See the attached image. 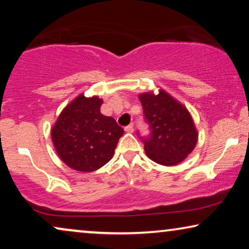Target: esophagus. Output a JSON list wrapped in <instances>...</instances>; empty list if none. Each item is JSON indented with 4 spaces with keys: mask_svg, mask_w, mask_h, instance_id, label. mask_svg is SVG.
Returning a JSON list of instances; mask_svg holds the SVG:
<instances>
[{
    "mask_svg": "<svg viewBox=\"0 0 249 249\" xmlns=\"http://www.w3.org/2000/svg\"><path fill=\"white\" fill-rule=\"evenodd\" d=\"M124 131L128 132V134H131V132H134V127H132V124L127 125V127L124 128Z\"/></svg>",
    "mask_w": 249,
    "mask_h": 249,
    "instance_id": "obj_1",
    "label": "esophagus"
}]
</instances>
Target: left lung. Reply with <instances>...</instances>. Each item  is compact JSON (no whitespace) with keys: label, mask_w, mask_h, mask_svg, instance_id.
I'll return each instance as SVG.
<instances>
[{"label":"left lung","mask_w":249,"mask_h":249,"mask_svg":"<svg viewBox=\"0 0 249 249\" xmlns=\"http://www.w3.org/2000/svg\"><path fill=\"white\" fill-rule=\"evenodd\" d=\"M152 137L145 141V153L152 161L172 166L181 163L198 141L195 122L181 102L160 88L138 95Z\"/></svg>","instance_id":"left-lung-1"}]
</instances>
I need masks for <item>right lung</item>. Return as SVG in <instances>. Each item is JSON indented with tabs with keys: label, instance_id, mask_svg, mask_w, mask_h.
<instances>
[{
	"label": "right lung",
	"instance_id": "add662e5",
	"mask_svg": "<svg viewBox=\"0 0 249 249\" xmlns=\"http://www.w3.org/2000/svg\"><path fill=\"white\" fill-rule=\"evenodd\" d=\"M103 100L81 93L61 111L51 128L55 152L64 164L79 172H93L113 158L124 129L101 113Z\"/></svg>",
	"mask_w": 249,
	"mask_h": 249
}]
</instances>
